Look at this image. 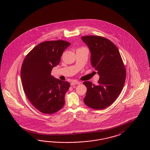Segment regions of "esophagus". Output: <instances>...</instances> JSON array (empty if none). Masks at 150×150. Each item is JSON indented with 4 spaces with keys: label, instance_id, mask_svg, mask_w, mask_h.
Listing matches in <instances>:
<instances>
[{
    "label": "esophagus",
    "instance_id": "1",
    "mask_svg": "<svg viewBox=\"0 0 150 150\" xmlns=\"http://www.w3.org/2000/svg\"><path fill=\"white\" fill-rule=\"evenodd\" d=\"M81 83L80 81H74L71 82V86H74V85H76V84H80Z\"/></svg>",
    "mask_w": 150,
    "mask_h": 150
}]
</instances>
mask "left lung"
I'll return each mask as SVG.
<instances>
[{
	"label": "left lung",
	"instance_id": "8db88e82",
	"mask_svg": "<svg viewBox=\"0 0 150 150\" xmlns=\"http://www.w3.org/2000/svg\"><path fill=\"white\" fill-rule=\"evenodd\" d=\"M91 52V62L100 79L97 85L84 81L87 88L84 102L96 110L111 105L118 97L126 78V70L120 52L114 43L99 36L81 37Z\"/></svg>",
	"mask_w": 150,
	"mask_h": 150
}]
</instances>
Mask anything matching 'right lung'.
Instances as JSON below:
<instances>
[{
  "mask_svg": "<svg viewBox=\"0 0 150 150\" xmlns=\"http://www.w3.org/2000/svg\"><path fill=\"white\" fill-rule=\"evenodd\" d=\"M70 44L62 40L40 43L29 52L22 64L21 79L24 92L31 104L44 114L56 112L64 105V95L70 84L50 74Z\"/></svg>",
  "mask_w": 150,
  "mask_h": 150,
  "instance_id": "add662e5",
  "label": "right lung"
}]
</instances>
